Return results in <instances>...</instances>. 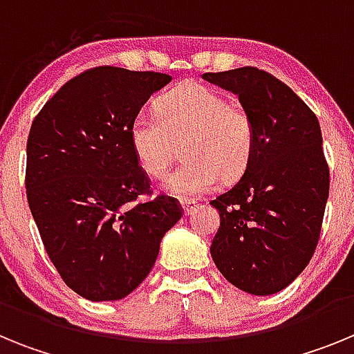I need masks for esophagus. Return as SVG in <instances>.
I'll list each match as a JSON object with an SVG mask.
<instances>
[{"label":"esophagus","instance_id":"1","mask_svg":"<svg viewBox=\"0 0 354 354\" xmlns=\"http://www.w3.org/2000/svg\"><path fill=\"white\" fill-rule=\"evenodd\" d=\"M180 205H183V211H184V214H186V216H189V214H192L193 211H195V207H196V202H195V200L183 198V200H180Z\"/></svg>","mask_w":354,"mask_h":354}]
</instances>
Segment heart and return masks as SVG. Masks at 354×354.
Instances as JSON below:
<instances>
[{
  "instance_id": "1",
  "label": "heart",
  "mask_w": 354,
  "mask_h": 354,
  "mask_svg": "<svg viewBox=\"0 0 354 354\" xmlns=\"http://www.w3.org/2000/svg\"><path fill=\"white\" fill-rule=\"evenodd\" d=\"M129 142L140 168L161 179L177 149L186 161L165 180L174 195H198L218 179L236 180L245 174L255 149V124L245 106L198 81L162 93L154 115L134 117Z\"/></svg>"
}]
</instances>
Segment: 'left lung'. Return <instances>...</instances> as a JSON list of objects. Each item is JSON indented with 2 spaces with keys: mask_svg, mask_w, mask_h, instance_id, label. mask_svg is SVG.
Returning a JSON list of instances; mask_svg holds the SVG:
<instances>
[{
  "mask_svg": "<svg viewBox=\"0 0 354 354\" xmlns=\"http://www.w3.org/2000/svg\"><path fill=\"white\" fill-rule=\"evenodd\" d=\"M202 77L239 95L255 124L248 168L211 200L220 212L212 261L237 289L270 296L286 289L317 248L330 195L319 120L286 83L257 67Z\"/></svg>",
  "mask_w": 354,
  "mask_h": 354,
  "instance_id": "obj_1",
  "label": "left lung"
}]
</instances>
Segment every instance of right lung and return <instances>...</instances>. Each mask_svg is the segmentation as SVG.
Here are the masks:
<instances>
[{
    "instance_id": "obj_1",
    "label": "right lung",
    "mask_w": 354,
    "mask_h": 354,
    "mask_svg": "<svg viewBox=\"0 0 354 354\" xmlns=\"http://www.w3.org/2000/svg\"><path fill=\"white\" fill-rule=\"evenodd\" d=\"M171 76L93 67L72 77L31 124L26 196L44 248L62 280L90 301H115L150 273L179 202L152 195L129 127Z\"/></svg>"
}]
</instances>
